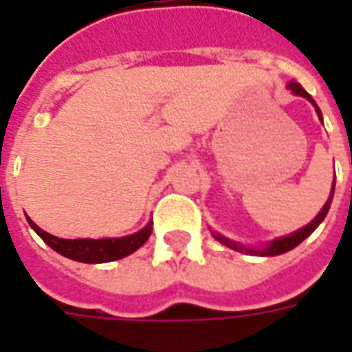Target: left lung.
<instances>
[{"instance_id":"1","label":"left lung","mask_w":352,"mask_h":352,"mask_svg":"<svg viewBox=\"0 0 352 352\" xmlns=\"http://www.w3.org/2000/svg\"><path fill=\"white\" fill-rule=\"evenodd\" d=\"M287 87L290 88V90H292L296 96H302V98H305L307 101H311V103H313V107H315V111H317L318 118H320V122H322V113H320V109H318V105L315 103V100L311 98L309 94L303 90L302 85H300V82H296V80H290ZM333 190H336V179H333L332 192H330V196H328V199H326L324 207L318 211L317 217H315V219H313L309 224H305L303 228L296 230V232L288 234V236L277 237V239H273V241H270V243L264 245V247H247V245H241V243H237V241H232V239L224 237L222 234H219V232H213V230H211V232H213V237L217 239V241H221L222 245H226V247H230V249H234V251H237V252H245V254H252V256H277V254H283V252L292 251L294 247H298V245L302 243L305 237H309L311 234L317 230V226L320 224V222L324 221V217L328 214V209H330V206H332Z\"/></svg>"}]
</instances>
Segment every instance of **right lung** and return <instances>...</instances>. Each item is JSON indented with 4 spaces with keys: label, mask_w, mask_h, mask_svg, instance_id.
I'll use <instances>...</instances> for the list:
<instances>
[{
    "label": "right lung",
    "mask_w": 352,
    "mask_h": 352,
    "mask_svg": "<svg viewBox=\"0 0 352 352\" xmlns=\"http://www.w3.org/2000/svg\"><path fill=\"white\" fill-rule=\"evenodd\" d=\"M30 226L35 230V234L41 237L45 243L49 245L52 251L62 254L65 258L85 262V264H103V262H113L128 256L133 251H138L141 245L151 237L153 232V221L146 222L145 228H141L135 234L124 237H103V239H62L41 230L28 217Z\"/></svg>",
    "instance_id": "obj_1"
}]
</instances>
